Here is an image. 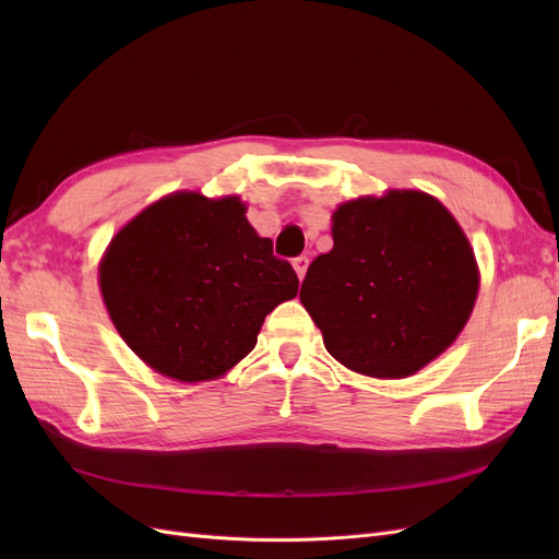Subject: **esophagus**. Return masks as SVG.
Returning <instances> with one entry per match:
<instances>
[{"mask_svg":"<svg viewBox=\"0 0 559 559\" xmlns=\"http://www.w3.org/2000/svg\"><path fill=\"white\" fill-rule=\"evenodd\" d=\"M292 263H294V267H296L298 280L306 277V270H308V263H310V259L306 257V253H300V257H296Z\"/></svg>","mask_w":559,"mask_h":559,"instance_id":"esophagus-1","label":"esophagus"}]
</instances>
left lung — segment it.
<instances>
[{"label": "left lung", "instance_id": "left-lung-1", "mask_svg": "<svg viewBox=\"0 0 559 559\" xmlns=\"http://www.w3.org/2000/svg\"><path fill=\"white\" fill-rule=\"evenodd\" d=\"M478 267L454 216L419 191L345 202L333 249L310 263L300 302L343 366L405 378L448 349L473 310Z\"/></svg>", "mask_w": 559, "mask_h": 559}]
</instances>
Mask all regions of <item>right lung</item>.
<instances>
[{
  "mask_svg": "<svg viewBox=\"0 0 559 559\" xmlns=\"http://www.w3.org/2000/svg\"><path fill=\"white\" fill-rule=\"evenodd\" d=\"M109 317L130 349L181 382L224 376L267 312L298 294L289 261L259 238L238 198L167 195L111 240L99 265Z\"/></svg>",
  "mask_w": 559,
  "mask_h": 559,
  "instance_id": "right-lung-1",
  "label": "right lung"
}]
</instances>
